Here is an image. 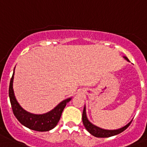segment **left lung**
<instances>
[{
    "instance_id": "8db88e82",
    "label": "left lung",
    "mask_w": 147,
    "mask_h": 147,
    "mask_svg": "<svg viewBox=\"0 0 147 147\" xmlns=\"http://www.w3.org/2000/svg\"><path fill=\"white\" fill-rule=\"evenodd\" d=\"M123 58L130 62L128 59H127L126 57H123ZM82 118H83V125H84L85 127H86V129L87 130V131H88L91 135H93L95 137H97V138H107V137H110V136H115V135H117V134H120V133H122L123 131H124L125 130L126 128L130 125L131 123L132 122V120H131V121L129 122V123H127L126 125L120 127V128H119V129H116V130L103 129V128H101V127L95 125H94L93 123H91L90 121H89L87 117V115H86V106H84V109H83V117H82Z\"/></svg>"
}]
</instances>
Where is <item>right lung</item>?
Returning a JSON list of instances; mask_svg holds the SVG:
<instances>
[{
  "label": "right lung",
  "instance_id": "1",
  "mask_svg": "<svg viewBox=\"0 0 147 147\" xmlns=\"http://www.w3.org/2000/svg\"><path fill=\"white\" fill-rule=\"evenodd\" d=\"M14 70L15 67L13 69V75L11 78L9 96V98H10L11 105L12 110H13L15 117L21 124L30 129L33 130V131L43 132V131H49L53 129L59 123L64 107H66L67 103L72 99V98L70 97V98L63 100L56 107L46 113L36 115V114H32L27 112L20 106L15 97L13 89Z\"/></svg>",
  "mask_w": 147,
  "mask_h": 147
}]
</instances>
